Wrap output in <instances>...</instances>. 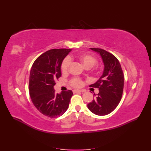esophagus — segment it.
Segmentation results:
<instances>
[{"label": "esophagus", "instance_id": "1", "mask_svg": "<svg viewBox=\"0 0 151 151\" xmlns=\"http://www.w3.org/2000/svg\"><path fill=\"white\" fill-rule=\"evenodd\" d=\"M84 91L83 90H79V89H74L73 90V93H84Z\"/></svg>", "mask_w": 151, "mask_h": 151}]
</instances>
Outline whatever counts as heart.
<instances>
[{"label": "heart", "instance_id": "b5f03b06", "mask_svg": "<svg viewBox=\"0 0 151 151\" xmlns=\"http://www.w3.org/2000/svg\"><path fill=\"white\" fill-rule=\"evenodd\" d=\"M70 58L71 57H67L62 62L61 68L63 72H66L68 69V68H69L71 62ZM78 59L85 68H90L93 67L94 65H96V63L97 62L96 58L94 56L91 55L89 54H81L78 56ZM70 83L72 86L76 87H79L82 85V81L79 79L74 78L71 81Z\"/></svg>", "mask_w": 151, "mask_h": 151}]
</instances>
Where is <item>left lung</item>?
Listing matches in <instances>:
<instances>
[{"mask_svg":"<svg viewBox=\"0 0 151 151\" xmlns=\"http://www.w3.org/2000/svg\"><path fill=\"white\" fill-rule=\"evenodd\" d=\"M90 49L101 57L104 69L99 79L90 85L98 88L99 93L94 94V99L88 104V108L95 115H106L116 108L121 100L124 86L123 71L119 61L113 55L103 49Z\"/></svg>","mask_w":151,"mask_h":151,"instance_id":"obj_1","label":"left lung"}]
</instances>
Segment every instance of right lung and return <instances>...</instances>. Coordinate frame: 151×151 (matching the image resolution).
I'll return each mask as SVG.
<instances>
[{
	"mask_svg": "<svg viewBox=\"0 0 151 151\" xmlns=\"http://www.w3.org/2000/svg\"><path fill=\"white\" fill-rule=\"evenodd\" d=\"M71 49H52L36 58L29 74V95L34 106L44 115L55 118L68 109L73 95L68 90L56 94L54 91L55 80L61 76L63 59Z\"/></svg>",
	"mask_w": 151,
	"mask_h": 151,
	"instance_id": "right-lung-1",
	"label": "right lung"
}]
</instances>
